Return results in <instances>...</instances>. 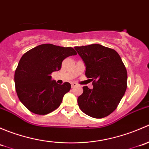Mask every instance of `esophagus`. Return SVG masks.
Masks as SVG:
<instances>
[{"label": "esophagus", "mask_w": 149, "mask_h": 149, "mask_svg": "<svg viewBox=\"0 0 149 149\" xmlns=\"http://www.w3.org/2000/svg\"><path fill=\"white\" fill-rule=\"evenodd\" d=\"M77 85H78V84H76V83H75V82H72V83H71V86H72V88H73V87L77 86Z\"/></svg>", "instance_id": "esophagus-1"}]
</instances>
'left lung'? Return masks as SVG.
Masks as SVG:
<instances>
[{
  "instance_id": "1",
  "label": "left lung",
  "mask_w": 149,
  "mask_h": 149,
  "mask_svg": "<svg viewBox=\"0 0 149 149\" xmlns=\"http://www.w3.org/2000/svg\"><path fill=\"white\" fill-rule=\"evenodd\" d=\"M86 65L85 75L93 88L83 87L78 97L79 108L86 115L102 118L117 108L127 88V74L119 54L101 45L75 47Z\"/></svg>"
}]
</instances>
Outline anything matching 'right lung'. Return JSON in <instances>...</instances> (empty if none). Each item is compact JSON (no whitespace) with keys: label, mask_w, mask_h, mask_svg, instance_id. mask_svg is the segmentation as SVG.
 I'll use <instances>...</instances> for the list:
<instances>
[{"label":"right lung","mask_w":149,"mask_h":149,"mask_svg":"<svg viewBox=\"0 0 149 149\" xmlns=\"http://www.w3.org/2000/svg\"><path fill=\"white\" fill-rule=\"evenodd\" d=\"M76 54L73 48L52 44L40 45L24 54L15 71L14 82L19 100L29 110L47 115L61 105L71 86L68 82L57 84L50 75L61 70L65 58Z\"/></svg>","instance_id":"1"}]
</instances>
